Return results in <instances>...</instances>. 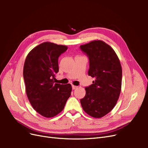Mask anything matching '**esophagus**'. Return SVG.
Wrapping results in <instances>:
<instances>
[{
    "instance_id": "obj_1",
    "label": "esophagus",
    "mask_w": 148,
    "mask_h": 148,
    "mask_svg": "<svg viewBox=\"0 0 148 148\" xmlns=\"http://www.w3.org/2000/svg\"><path fill=\"white\" fill-rule=\"evenodd\" d=\"M77 88V86H74V85H72V89H76Z\"/></svg>"
}]
</instances>
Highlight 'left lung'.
<instances>
[{
    "instance_id": "left-lung-1",
    "label": "left lung",
    "mask_w": 148,
    "mask_h": 148,
    "mask_svg": "<svg viewBox=\"0 0 148 148\" xmlns=\"http://www.w3.org/2000/svg\"><path fill=\"white\" fill-rule=\"evenodd\" d=\"M79 47L89 58L88 75L95 79L85 88L86 95L80 102L85 112L101 118L110 112L117 102L122 86V66L114 49L104 41H93Z\"/></svg>"
}]
</instances>
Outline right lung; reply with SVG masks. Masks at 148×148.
I'll return each mask as SVG.
<instances>
[{
  "mask_svg": "<svg viewBox=\"0 0 148 148\" xmlns=\"http://www.w3.org/2000/svg\"><path fill=\"white\" fill-rule=\"evenodd\" d=\"M67 49L65 46L43 42L29 52L25 62L26 95L34 109L46 118L62 112L71 95L70 84L55 83L59 72L58 59Z\"/></svg>",
  "mask_w": 148,
  "mask_h": 148,
  "instance_id": "add662e5",
  "label": "right lung"
}]
</instances>
